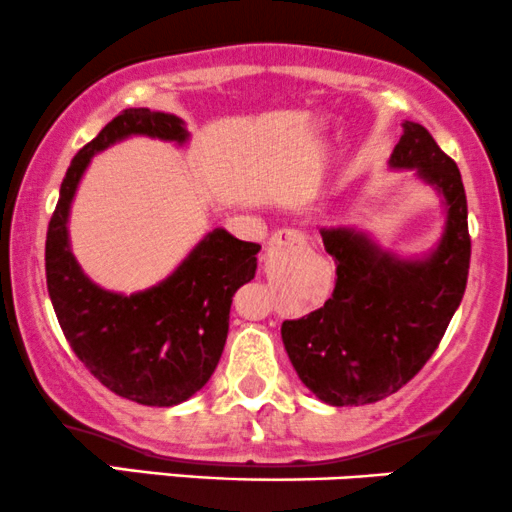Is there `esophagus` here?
<instances>
[{
    "label": "esophagus",
    "mask_w": 512,
    "mask_h": 512,
    "mask_svg": "<svg viewBox=\"0 0 512 512\" xmlns=\"http://www.w3.org/2000/svg\"><path fill=\"white\" fill-rule=\"evenodd\" d=\"M303 243V236H300L298 231H293V229H281V231H276L274 236H272V240H269V250H281V248H286V245H300Z\"/></svg>",
    "instance_id": "obj_1"
}]
</instances>
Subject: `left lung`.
<instances>
[{"label":"left lung","mask_w":512,"mask_h":512,"mask_svg":"<svg viewBox=\"0 0 512 512\" xmlns=\"http://www.w3.org/2000/svg\"><path fill=\"white\" fill-rule=\"evenodd\" d=\"M443 197L446 226L424 260L381 250L367 233L322 229L336 262V288L324 307L281 324L295 372L336 408L377 403L403 389L439 348L467 286L470 231L458 166L420 123L405 121L389 159Z\"/></svg>","instance_id":"1"}]
</instances>
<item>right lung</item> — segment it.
I'll list each match as a JSON object with an SVG mask.
<instances>
[{
  "label": "right lung",
  "instance_id": "1",
  "mask_svg": "<svg viewBox=\"0 0 512 512\" xmlns=\"http://www.w3.org/2000/svg\"><path fill=\"white\" fill-rule=\"evenodd\" d=\"M131 135L176 145L188 140L178 116L138 107L123 109L78 150L49 219L47 291L66 341L92 377L121 398L171 408L200 391L217 369L233 293L255 279L260 245L214 229L147 291L123 295L90 281L69 245L71 202L90 159Z\"/></svg>",
  "mask_w": 512,
  "mask_h": 512
}]
</instances>
